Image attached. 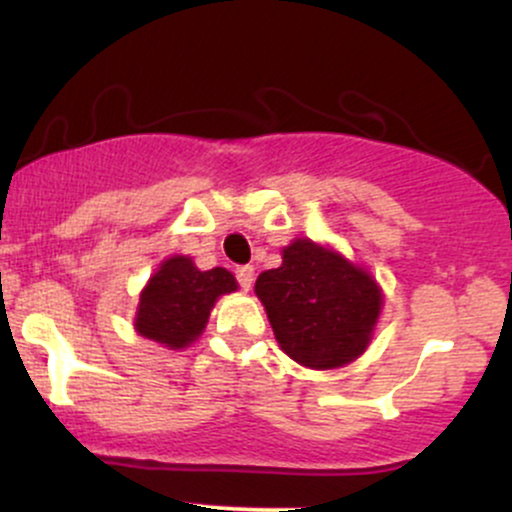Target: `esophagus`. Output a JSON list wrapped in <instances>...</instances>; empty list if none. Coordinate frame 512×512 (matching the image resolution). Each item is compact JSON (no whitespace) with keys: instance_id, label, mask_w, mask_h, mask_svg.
<instances>
[{"instance_id":"obj_1","label":"esophagus","mask_w":512,"mask_h":512,"mask_svg":"<svg viewBox=\"0 0 512 512\" xmlns=\"http://www.w3.org/2000/svg\"><path fill=\"white\" fill-rule=\"evenodd\" d=\"M236 279H238V284L243 286V289H250L252 279H255V269H252L250 264H243V267H236Z\"/></svg>"}]
</instances>
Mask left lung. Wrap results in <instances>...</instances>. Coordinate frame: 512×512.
<instances>
[{"label":"left lung","instance_id":"obj_1","mask_svg":"<svg viewBox=\"0 0 512 512\" xmlns=\"http://www.w3.org/2000/svg\"><path fill=\"white\" fill-rule=\"evenodd\" d=\"M255 293L276 342L308 368H337L363 354L383 303L370 274L313 240L291 243L281 267L257 276Z\"/></svg>","mask_w":512,"mask_h":512}]
</instances>
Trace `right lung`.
Listing matches in <instances>:
<instances>
[{"instance_id":"obj_1","label":"right lung","mask_w":512,"mask_h":512,"mask_svg":"<svg viewBox=\"0 0 512 512\" xmlns=\"http://www.w3.org/2000/svg\"><path fill=\"white\" fill-rule=\"evenodd\" d=\"M236 289V279L226 269L199 272L190 257H170L142 291L137 332L170 349H182L202 334L216 298Z\"/></svg>"}]
</instances>
